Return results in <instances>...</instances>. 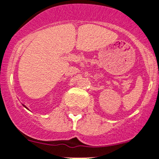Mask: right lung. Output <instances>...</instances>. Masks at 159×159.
I'll return each mask as SVG.
<instances>
[{
	"instance_id": "add662e5",
	"label": "right lung",
	"mask_w": 159,
	"mask_h": 159,
	"mask_svg": "<svg viewBox=\"0 0 159 159\" xmlns=\"http://www.w3.org/2000/svg\"><path fill=\"white\" fill-rule=\"evenodd\" d=\"M23 107H26V106H24V105H23Z\"/></svg>"
}]
</instances>
